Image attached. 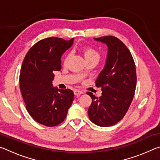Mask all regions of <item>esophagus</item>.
<instances>
[{"instance_id":"obj_1","label":"esophagus","mask_w":160,"mask_h":160,"mask_svg":"<svg viewBox=\"0 0 160 160\" xmlns=\"http://www.w3.org/2000/svg\"><path fill=\"white\" fill-rule=\"evenodd\" d=\"M74 94H75V95H80V94H83V92L81 90H75Z\"/></svg>"}]
</instances>
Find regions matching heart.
<instances>
[{
	"instance_id": "heart-1",
	"label": "heart",
	"mask_w": 160,
	"mask_h": 160,
	"mask_svg": "<svg viewBox=\"0 0 160 160\" xmlns=\"http://www.w3.org/2000/svg\"><path fill=\"white\" fill-rule=\"evenodd\" d=\"M82 53L85 60H88V59H92V58H96L97 60H99V55L98 52H97V51L92 47H88L84 48L82 50ZM68 58H69V55H67L66 56V58H65V63L68 61Z\"/></svg>"
}]
</instances>
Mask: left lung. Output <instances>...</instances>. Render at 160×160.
I'll list each match as a JSON object with an SVG mask.
<instances>
[{
	"label": "left lung",
	"instance_id": "left-lung-1",
	"mask_svg": "<svg viewBox=\"0 0 160 160\" xmlns=\"http://www.w3.org/2000/svg\"><path fill=\"white\" fill-rule=\"evenodd\" d=\"M108 47L105 66L96 80L101 87V97L87 94L92 98L88 116L96 125L109 127L120 121L128 110L136 88V70L130 51L118 38L113 36L94 38Z\"/></svg>",
	"mask_w": 160,
	"mask_h": 160
}]
</instances>
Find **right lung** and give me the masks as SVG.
Returning a JSON list of instances; mask_svg holds the SVG:
<instances>
[{
    "instance_id": "1",
    "label": "right lung",
    "mask_w": 160,
    "mask_h": 160,
    "mask_svg": "<svg viewBox=\"0 0 160 160\" xmlns=\"http://www.w3.org/2000/svg\"><path fill=\"white\" fill-rule=\"evenodd\" d=\"M49 37L36 43L27 53L22 65L20 88L26 109L40 124L52 127L61 123L73 101V92L53 86L54 71L61 68V56L73 44Z\"/></svg>"
}]
</instances>
